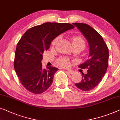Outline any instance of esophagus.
<instances>
[{
    "mask_svg": "<svg viewBox=\"0 0 120 120\" xmlns=\"http://www.w3.org/2000/svg\"><path fill=\"white\" fill-rule=\"evenodd\" d=\"M67 72L70 74H72L73 73H74V71H73L71 70H68L67 71Z\"/></svg>",
    "mask_w": 120,
    "mask_h": 120,
    "instance_id": "34e87169",
    "label": "esophagus"
}]
</instances>
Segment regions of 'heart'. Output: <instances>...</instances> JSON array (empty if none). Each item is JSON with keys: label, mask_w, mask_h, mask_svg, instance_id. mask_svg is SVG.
<instances>
[{"label": "heart", "mask_w": 120, "mask_h": 120, "mask_svg": "<svg viewBox=\"0 0 120 120\" xmlns=\"http://www.w3.org/2000/svg\"><path fill=\"white\" fill-rule=\"evenodd\" d=\"M60 36H58V37H57L56 38H55L53 40L52 42V45H55L57 44L59 39H60ZM72 44H81L85 46V42L84 40L81 37L77 36V37H74L72 39ZM57 62H58L59 65L63 67H67L69 65V60L67 58H65V57H62V58H59L58 60H57Z\"/></svg>", "instance_id": "heart-1"}]
</instances>
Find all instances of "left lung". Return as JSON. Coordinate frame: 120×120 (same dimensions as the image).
Instances as JSON below:
<instances>
[{
  "instance_id": "8db88e82",
  "label": "left lung",
  "mask_w": 120,
  "mask_h": 120,
  "mask_svg": "<svg viewBox=\"0 0 120 120\" xmlns=\"http://www.w3.org/2000/svg\"><path fill=\"white\" fill-rule=\"evenodd\" d=\"M72 24L86 38L89 48L88 59L79 67L88 69L87 73H82V81L75 85L83 91H89L98 86L106 72L108 66V48L102 36L89 25L78 22Z\"/></svg>"
}]
</instances>
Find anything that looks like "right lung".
Listing matches in <instances>:
<instances>
[{
  "label": "right lung",
  "instance_id": "right-lung-1",
  "mask_svg": "<svg viewBox=\"0 0 120 120\" xmlns=\"http://www.w3.org/2000/svg\"><path fill=\"white\" fill-rule=\"evenodd\" d=\"M74 27L69 23L45 22L31 27L22 35L17 45L14 67L20 82L29 91L39 94L51 86L58 69L43 68V53L57 36Z\"/></svg>",
  "mask_w": 120,
  "mask_h": 120
}]
</instances>
